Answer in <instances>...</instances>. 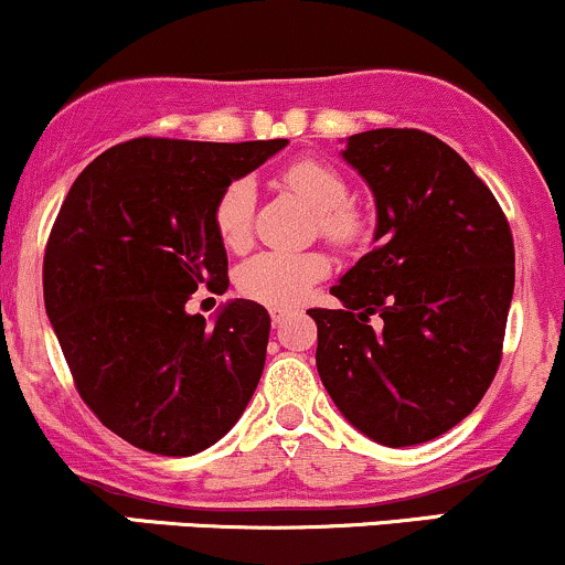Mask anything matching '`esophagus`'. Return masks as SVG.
<instances>
[{"instance_id":"esophagus-1","label":"esophagus","mask_w":565,"mask_h":565,"mask_svg":"<svg viewBox=\"0 0 565 565\" xmlns=\"http://www.w3.org/2000/svg\"><path fill=\"white\" fill-rule=\"evenodd\" d=\"M287 319H289L287 308H270V321H274V327H281V323Z\"/></svg>"}]
</instances>
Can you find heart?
I'll return each mask as SVG.
<instances>
[{
	"label": "heart",
	"mask_w": 565,
	"mask_h": 565,
	"mask_svg": "<svg viewBox=\"0 0 565 565\" xmlns=\"http://www.w3.org/2000/svg\"><path fill=\"white\" fill-rule=\"evenodd\" d=\"M284 185L302 196L319 212L321 233L334 244L359 238L361 217L348 204L345 178L334 167L316 159H300L281 172ZM255 185L252 180H233L215 204V231L228 249L238 252L252 238ZM329 274V260L321 252H257L236 270V287L249 300L289 308L305 300L310 287Z\"/></svg>",
	"instance_id": "1"
}]
</instances>
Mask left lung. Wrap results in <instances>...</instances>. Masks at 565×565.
<instances>
[{"instance_id": "1", "label": "left lung", "mask_w": 565, "mask_h": 565, "mask_svg": "<svg viewBox=\"0 0 565 565\" xmlns=\"http://www.w3.org/2000/svg\"><path fill=\"white\" fill-rule=\"evenodd\" d=\"M342 159L377 206L374 249L308 310L334 406L382 446L444 436L478 406L502 359L515 287L512 233L454 148L423 129L350 135Z\"/></svg>"}]
</instances>
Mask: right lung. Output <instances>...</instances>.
<instances>
[{
	"instance_id": "obj_1",
	"label": "right lung",
	"mask_w": 565,
	"mask_h": 565,
	"mask_svg": "<svg viewBox=\"0 0 565 565\" xmlns=\"http://www.w3.org/2000/svg\"><path fill=\"white\" fill-rule=\"evenodd\" d=\"M287 142H121L84 167L57 212L44 308L84 404L142 451L210 449L260 382L268 310L231 300L206 327L185 302L228 289L220 193Z\"/></svg>"
}]
</instances>
